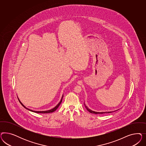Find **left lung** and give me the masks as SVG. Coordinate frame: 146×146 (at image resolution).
I'll return each instance as SVG.
<instances>
[{
	"instance_id": "obj_1",
	"label": "left lung",
	"mask_w": 146,
	"mask_h": 146,
	"mask_svg": "<svg viewBox=\"0 0 146 146\" xmlns=\"http://www.w3.org/2000/svg\"><path fill=\"white\" fill-rule=\"evenodd\" d=\"M84 106H85V107H86V109H87V110L89 112H90V113H95V114H103V113H111V112H112V111H110V112H95V111H93L90 110L88 108V107L86 106L85 104H84Z\"/></svg>"
}]
</instances>
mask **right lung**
Returning <instances> with one entry per match:
<instances>
[{
    "label": "right lung",
    "instance_id": "right-lung-1",
    "mask_svg": "<svg viewBox=\"0 0 146 146\" xmlns=\"http://www.w3.org/2000/svg\"><path fill=\"white\" fill-rule=\"evenodd\" d=\"M62 97H63V95H62V99H61V100H60V102L56 106H55L54 108H53L52 109H51V110H50L48 111H33L31 110H30V109H28V108H26V106H24L23 105V104H22L21 102L20 101V100H19V102L20 103H21V104L22 105V106H23L24 108H25L27 110H28L31 111H32V112H36V113H51V112H53L54 111H55L59 107V106H60V103H62Z\"/></svg>",
    "mask_w": 146,
    "mask_h": 146
}]
</instances>
